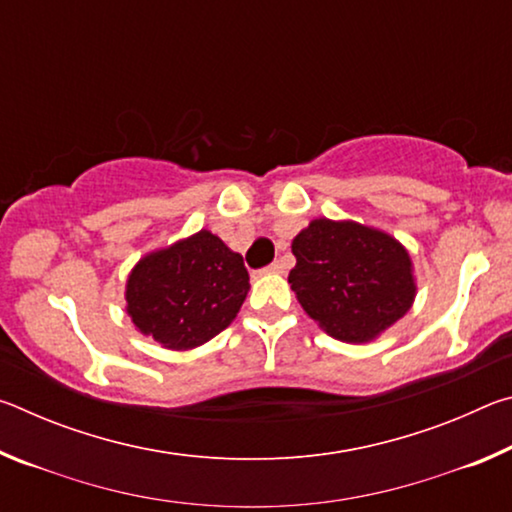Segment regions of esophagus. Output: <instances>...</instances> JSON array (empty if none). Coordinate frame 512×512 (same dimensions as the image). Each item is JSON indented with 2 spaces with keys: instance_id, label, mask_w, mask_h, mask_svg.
Returning a JSON list of instances; mask_svg holds the SVG:
<instances>
[{
  "instance_id": "1",
  "label": "esophagus",
  "mask_w": 512,
  "mask_h": 512,
  "mask_svg": "<svg viewBox=\"0 0 512 512\" xmlns=\"http://www.w3.org/2000/svg\"><path fill=\"white\" fill-rule=\"evenodd\" d=\"M266 273H284V264L282 262H273L271 266H266Z\"/></svg>"
}]
</instances>
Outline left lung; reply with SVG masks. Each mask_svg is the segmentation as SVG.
I'll return each instance as SVG.
<instances>
[{"instance_id":"1","label":"left lung","mask_w":512,"mask_h":512,"mask_svg":"<svg viewBox=\"0 0 512 512\" xmlns=\"http://www.w3.org/2000/svg\"><path fill=\"white\" fill-rule=\"evenodd\" d=\"M289 284L329 336L368 343L415 300L413 264L395 237L357 221L314 219L291 244Z\"/></svg>"}]
</instances>
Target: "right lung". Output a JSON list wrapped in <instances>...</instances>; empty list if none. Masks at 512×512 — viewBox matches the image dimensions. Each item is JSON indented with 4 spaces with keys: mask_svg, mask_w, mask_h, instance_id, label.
I'll use <instances>...</instances> for the list:
<instances>
[{
    "mask_svg": "<svg viewBox=\"0 0 512 512\" xmlns=\"http://www.w3.org/2000/svg\"><path fill=\"white\" fill-rule=\"evenodd\" d=\"M248 289L244 257L201 230L135 264L126 282V311L162 348L192 350L237 318Z\"/></svg>",
    "mask_w": 512,
    "mask_h": 512,
    "instance_id": "obj_1",
    "label": "right lung"
}]
</instances>
